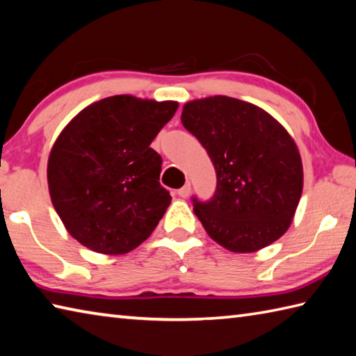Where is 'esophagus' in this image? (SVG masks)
Instances as JSON below:
<instances>
[{
    "label": "esophagus",
    "instance_id": "obj_1",
    "mask_svg": "<svg viewBox=\"0 0 356 356\" xmlns=\"http://www.w3.org/2000/svg\"><path fill=\"white\" fill-rule=\"evenodd\" d=\"M190 193H191V185H190V184H185V185L177 191V194H179L180 197H188V196H190Z\"/></svg>",
    "mask_w": 356,
    "mask_h": 356
}]
</instances>
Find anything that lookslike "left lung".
Segmentation results:
<instances>
[{"label":"left lung","instance_id":"obj_1","mask_svg":"<svg viewBox=\"0 0 356 356\" xmlns=\"http://www.w3.org/2000/svg\"><path fill=\"white\" fill-rule=\"evenodd\" d=\"M182 124L216 170L214 196L193 197L194 214L219 245L252 253L287 232L302 193V162L282 124L252 103L225 95L188 102Z\"/></svg>","mask_w":356,"mask_h":356}]
</instances>
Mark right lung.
<instances>
[{
  "instance_id": "add662e5",
  "label": "right lung",
  "mask_w": 356,
  "mask_h": 356,
  "mask_svg": "<svg viewBox=\"0 0 356 356\" xmlns=\"http://www.w3.org/2000/svg\"><path fill=\"white\" fill-rule=\"evenodd\" d=\"M177 102L114 95L61 131L47 162L49 193L69 234L97 253L123 254L154 232L171 204L151 148Z\"/></svg>"
}]
</instances>
